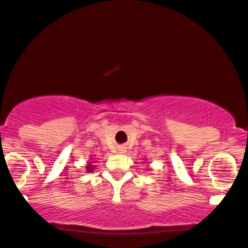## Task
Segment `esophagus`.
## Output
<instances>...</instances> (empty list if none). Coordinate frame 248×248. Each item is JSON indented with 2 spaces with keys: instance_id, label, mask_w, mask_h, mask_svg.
Wrapping results in <instances>:
<instances>
[{
  "instance_id": "esophagus-1",
  "label": "esophagus",
  "mask_w": 248,
  "mask_h": 248,
  "mask_svg": "<svg viewBox=\"0 0 248 248\" xmlns=\"http://www.w3.org/2000/svg\"><path fill=\"white\" fill-rule=\"evenodd\" d=\"M118 151H119V154H124L126 150H124V148H119Z\"/></svg>"
}]
</instances>
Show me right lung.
<instances>
[{"instance_id":"add662e5","label":"right lung","mask_w":248,"mask_h":248,"mask_svg":"<svg viewBox=\"0 0 248 248\" xmlns=\"http://www.w3.org/2000/svg\"><path fill=\"white\" fill-rule=\"evenodd\" d=\"M92 164H93V162H90L88 164V165H86V170H88V172H92L93 171V165H92Z\"/></svg>"}]
</instances>
